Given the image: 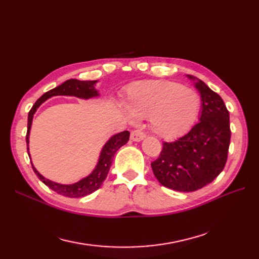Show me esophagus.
<instances>
[{
	"instance_id": "obj_1",
	"label": "esophagus",
	"mask_w": 259,
	"mask_h": 259,
	"mask_svg": "<svg viewBox=\"0 0 259 259\" xmlns=\"http://www.w3.org/2000/svg\"><path fill=\"white\" fill-rule=\"evenodd\" d=\"M145 137H146L145 132L140 131V130L133 131L131 133V139L134 140V142H140V140H143Z\"/></svg>"
}]
</instances>
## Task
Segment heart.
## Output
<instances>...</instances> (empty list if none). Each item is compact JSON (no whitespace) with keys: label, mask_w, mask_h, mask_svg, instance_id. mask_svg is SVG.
Masks as SVG:
<instances>
[{"label":"heart","mask_w":259,"mask_h":259,"mask_svg":"<svg viewBox=\"0 0 259 259\" xmlns=\"http://www.w3.org/2000/svg\"><path fill=\"white\" fill-rule=\"evenodd\" d=\"M125 107L135 117H150V127L162 138L184 134L200 109L198 93L176 82L149 80L127 89Z\"/></svg>","instance_id":"obj_1"}]
</instances>
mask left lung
Returning a JSON list of instances; mask_svg holds the SVG:
<instances>
[{"instance_id": "8db88e82", "label": "left lung", "mask_w": 259, "mask_h": 259, "mask_svg": "<svg viewBox=\"0 0 259 259\" xmlns=\"http://www.w3.org/2000/svg\"><path fill=\"white\" fill-rule=\"evenodd\" d=\"M195 88L202 98L200 121L175 142H164L159 158L151 163L160 184L180 192L213 182L226 165L230 145L229 111L224 100L199 79Z\"/></svg>"}]
</instances>
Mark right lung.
Listing matches in <instances>:
<instances>
[{"label": "right lung", "instance_id": "right-lung-1", "mask_svg": "<svg viewBox=\"0 0 259 259\" xmlns=\"http://www.w3.org/2000/svg\"><path fill=\"white\" fill-rule=\"evenodd\" d=\"M96 82L97 81H80L75 79L68 80L65 83L57 86V88L46 92L44 95L41 96V98H38L35 101V104L32 106V108H31V110L29 111V114H28V130H27V135H26L28 154H29V134H30L31 124H32L33 114L35 113L36 109L42 105V103H44V101L46 99H49L50 97L58 96V95L75 96V97L85 98V99L98 96L99 95L98 92L95 90V88H94V85H95ZM128 139H130V132L127 131L121 132L119 134L112 136L108 140V143L104 146L103 150H101L97 166L93 170V173L73 185H60L57 183H54L52 180H49L45 177H43L34 168L32 164H31V165H32V168L34 170L35 175L38 177V179L48 186L50 189L54 190L55 192H57L61 195H65V197H68V198H82L99 189L100 186L103 185L105 179L107 178V175L109 173V169H110L115 152L119 150L123 145L126 144L128 142Z\"/></svg>", "mask_w": 259, "mask_h": 259}]
</instances>
